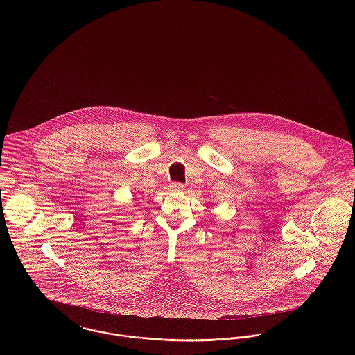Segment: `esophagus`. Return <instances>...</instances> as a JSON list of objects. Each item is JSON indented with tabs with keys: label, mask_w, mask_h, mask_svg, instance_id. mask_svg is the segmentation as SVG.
<instances>
[{
	"label": "esophagus",
	"mask_w": 355,
	"mask_h": 355,
	"mask_svg": "<svg viewBox=\"0 0 355 355\" xmlns=\"http://www.w3.org/2000/svg\"><path fill=\"white\" fill-rule=\"evenodd\" d=\"M170 187L173 189V190H175V191H182L184 189H185V185H182V184H180V182H173Z\"/></svg>",
	"instance_id": "esophagus-1"
}]
</instances>
